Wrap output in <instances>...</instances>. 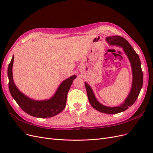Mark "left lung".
<instances>
[{
    "label": "left lung",
    "mask_w": 153,
    "mask_h": 153,
    "mask_svg": "<svg viewBox=\"0 0 153 153\" xmlns=\"http://www.w3.org/2000/svg\"><path fill=\"white\" fill-rule=\"evenodd\" d=\"M105 39L110 46H117V47H121L130 62L133 75L130 92L121 105L112 107V106H107L100 103L98 100L96 99L91 87L87 82H85V85L88 99H89V103L92 107L98 110L99 112L104 114H115L127 110L129 106H131L135 103L142 87L143 73L138 55L133 50L131 45L128 43L126 39L119 36L106 37Z\"/></svg>",
    "instance_id": "8db88e82"
}]
</instances>
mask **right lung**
<instances>
[{"mask_svg":"<svg viewBox=\"0 0 153 153\" xmlns=\"http://www.w3.org/2000/svg\"><path fill=\"white\" fill-rule=\"evenodd\" d=\"M13 61L14 55L7 69L9 89L20 108L29 115L39 118L52 117L61 112L66 106L68 92L74 79L76 77V75H73L64 80L52 98L45 100H34L23 94L14 83L12 72Z\"/></svg>","mask_w":153,"mask_h":153,"instance_id":"right-lung-1","label":"right lung"}]
</instances>
